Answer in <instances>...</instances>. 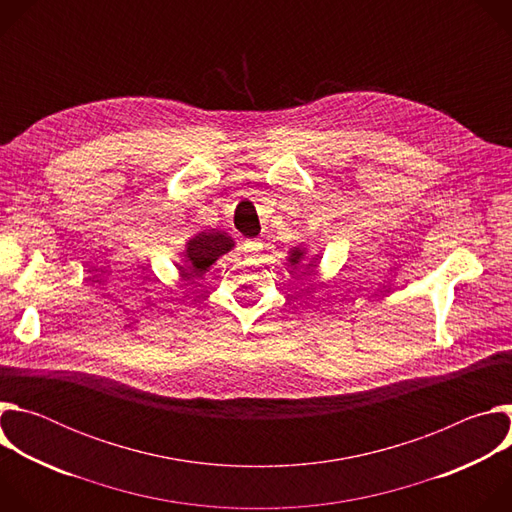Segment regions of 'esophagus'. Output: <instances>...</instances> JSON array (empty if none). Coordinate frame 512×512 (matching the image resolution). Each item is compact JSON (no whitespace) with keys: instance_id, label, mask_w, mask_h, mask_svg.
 Segmentation results:
<instances>
[{"instance_id":"1","label":"esophagus","mask_w":512,"mask_h":512,"mask_svg":"<svg viewBox=\"0 0 512 512\" xmlns=\"http://www.w3.org/2000/svg\"><path fill=\"white\" fill-rule=\"evenodd\" d=\"M261 249H263V243H261L259 239H247V241L243 243V251L249 253V255H255V253H259Z\"/></svg>"}]
</instances>
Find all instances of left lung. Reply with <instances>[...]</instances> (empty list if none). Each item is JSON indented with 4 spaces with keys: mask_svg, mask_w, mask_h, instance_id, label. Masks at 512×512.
Instances as JSON below:
<instances>
[{
    "mask_svg": "<svg viewBox=\"0 0 512 512\" xmlns=\"http://www.w3.org/2000/svg\"><path fill=\"white\" fill-rule=\"evenodd\" d=\"M300 257H302V251H294V253H291V263H298ZM310 265H314V263H310Z\"/></svg>",
    "mask_w": 512,
    "mask_h": 512,
    "instance_id": "left-lung-1",
    "label": "left lung"
}]
</instances>
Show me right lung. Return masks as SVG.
<instances>
[{
    "label": "right lung",
    "instance_id": "add662e5",
    "mask_svg": "<svg viewBox=\"0 0 512 512\" xmlns=\"http://www.w3.org/2000/svg\"><path fill=\"white\" fill-rule=\"evenodd\" d=\"M233 247V239L223 235V233H202L196 235L186 249V257L190 261V269L194 273H202L206 271L218 257L225 255L227 251H231ZM184 269V267H180Z\"/></svg>",
    "mask_w": 512,
    "mask_h": 512
}]
</instances>
